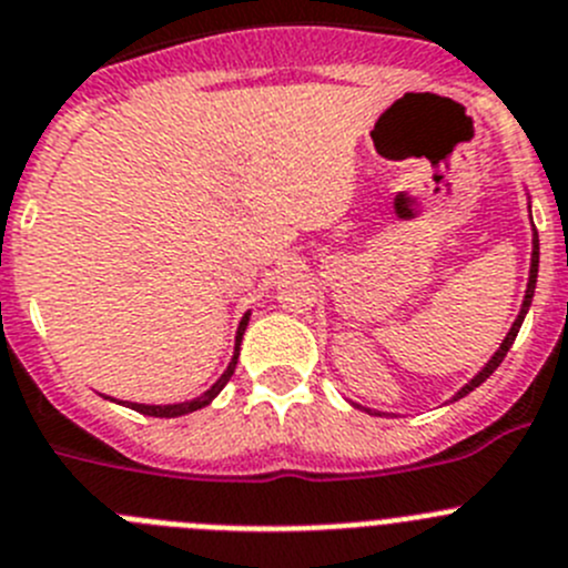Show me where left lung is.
<instances>
[{
  "mask_svg": "<svg viewBox=\"0 0 568 568\" xmlns=\"http://www.w3.org/2000/svg\"><path fill=\"white\" fill-rule=\"evenodd\" d=\"M535 280H538V235H535V246H532V266H529V283H527V294H524L521 314H518V320L513 322L510 333H507V338H505V342H501V347L496 349V356H493L490 362H487V367L481 369V373L476 375V378L470 381L468 386H463V389L457 392V397H465V395H468V392H474L476 386H479V384H485V381L490 378V375H493V369H496V367H499L501 362H505L507 349H510V347H513V342H516V336H518V327H521L524 316H527V311H529V302H532V294H535Z\"/></svg>",
  "mask_w": 568,
  "mask_h": 568,
  "instance_id": "1",
  "label": "left lung"
}]
</instances>
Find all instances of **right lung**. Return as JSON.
Returning <instances> with one entry per match:
<instances>
[{"instance_id": "obj_1", "label": "right lung", "mask_w": 568, "mask_h": 568, "mask_svg": "<svg viewBox=\"0 0 568 568\" xmlns=\"http://www.w3.org/2000/svg\"><path fill=\"white\" fill-rule=\"evenodd\" d=\"M246 325H248V314L243 316L241 327H237V336H235V356H232L230 367H226V373L221 375V378H219V384L212 386V389H206L204 395H201V397H195V400H187V404H176V406H145V404H129L131 409H134V412H140V415H148V417H179V415H190V412H195V409H201V406H206V404H210L212 397L219 395V392L224 389L226 384H230L232 373H235L237 353H241V338H243V331H246Z\"/></svg>"}]
</instances>
